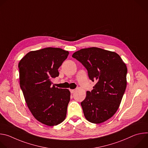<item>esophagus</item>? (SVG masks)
I'll return each instance as SVG.
<instances>
[{
	"mask_svg": "<svg viewBox=\"0 0 148 148\" xmlns=\"http://www.w3.org/2000/svg\"><path fill=\"white\" fill-rule=\"evenodd\" d=\"M70 92L71 94H73L75 92V90H70Z\"/></svg>",
	"mask_w": 148,
	"mask_h": 148,
	"instance_id": "34e87169",
	"label": "esophagus"
}]
</instances>
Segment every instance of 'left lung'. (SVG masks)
I'll list each match as a JSON object with an SVG mask.
<instances>
[{
    "instance_id": "8db88e82",
    "label": "left lung",
    "mask_w": 148,
    "mask_h": 148,
    "mask_svg": "<svg viewBox=\"0 0 148 148\" xmlns=\"http://www.w3.org/2000/svg\"><path fill=\"white\" fill-rule=\"evenodd\" d=\"M72 57L86 67L96 84L81 105L87 120L100 123L118 110L126 87L127 68L116 53L97 47L82 49Z\"/></svg>"
}]
</instances>
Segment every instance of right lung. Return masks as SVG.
I'll return each instance as SVG.
<instances>
[{"mask_svg":"<svg viewBox=\"0 0 148 148\" xmlns=\"http://www.w3.org/2000/svg\"><path fill=\"white\" fill-rule=\"evenodd\" d=\"M69 54L47 47L30 51L18 63L20 86L27 107L37 121L48 126L57 125L66 117L70 92L52 86L51 79L59 75L58 69Z\"/></svg>","mask_w":148,"mask_h":148,"instance_id":"1","label":"right lung"}]
</instances>
